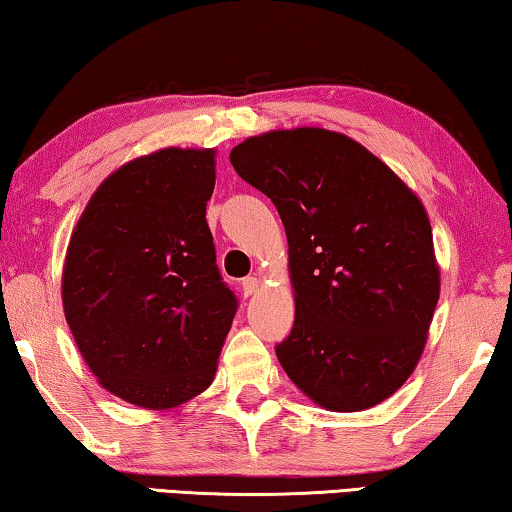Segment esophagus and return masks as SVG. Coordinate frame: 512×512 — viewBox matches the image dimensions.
Masks as SVG:
<instances>
[{
  "label": "esophagus",
  "instance_id": "1",
  "mask_svg": "<svg viewBox=\"0 0 512 512\" xmlns=\"http://www.w3.org/2000/svg\"><path fill=\"white\" fill-rule=\"evenodd\" d=\"M241 287H243V294L253 296L257 289H259V280L255 276H248V278L241 280Z\"/></svg>",
  "mask_w": 512,
  "mask_h": 512
}]
</instances>
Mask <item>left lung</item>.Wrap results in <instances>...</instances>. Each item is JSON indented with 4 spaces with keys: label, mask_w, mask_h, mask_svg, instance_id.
I'll use <instances>...</instances> for the list:
<instances>
[{
    "label": "left lung",
    "mask_w": 512,
    "mask_h": 512,
    "mask_svg": "<svg viewBox=\"0 0 512 512\" xmlns=\"http://www.w3.org/2000/svg\"><path fill=\"white\" fill-rule=\"evenodd\" d=\"M230 160L287 232L296 317L276 345L282 370L326 409L375 407L414 372L439 301L421 200L324 128L248 137Z\"/></svg>",
    "instance_id": "1"
}]
</instances>
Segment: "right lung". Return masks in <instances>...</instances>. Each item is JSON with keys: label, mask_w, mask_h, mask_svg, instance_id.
Listing matches in <instances>:
<instances>
[{"label": "right lung", "mask_w": 512, "mask_h": 512, "mask_svg": "<svg viewBox=\"0 0 512 512\" xmlns=\"http://www.w3.org/2000/svg\"><path fill=\"white\" fill-rule=\"evenodd\" d=\"M213 151L163 149L110 174L73 230L66 322L110 393L167 409L207 388L239 308L216 264Z\"/></svg>", "instance_id": "1"}]
</instances>
